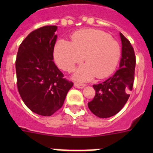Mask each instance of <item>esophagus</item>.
Listing matches in <instances>:
<instances>
[{"mask_svg": "<svg viewBox=\"0 0 153 153\" xmlns=\"http://www.w3.org/2000/svg\"><path fill=\"white\" fill-rule=\"evenodd\" d=\"M85 86H86V85L82 84V83H74V86H75V87H76V88H79V89L84 88Z\"/></svg>", "mask_w": 153, "mask_h": 153, "instance_id": "esophagus-1", "label": "esophagus"}]
</instances>
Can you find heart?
<instances>
[{"instance_id":"obj_1","label":"heart","mask_w":153,"mask_h":153,"mask_svg":"<svg viewBox=\"0 0 153 153\" xmlns=\"http://www.w3.org/2000/svg\"><path fill=\"white\" fill-rule=\"evenodd\" d=\"M121 55L119 44L106 33L97 30H83L73 36V42L58 40L53 56L57 66L71 72L76 65L85 60L87 63L77 69L74 79L87 81L97 75L106 77L113 73Z\"/></svg>"}]
</instances>
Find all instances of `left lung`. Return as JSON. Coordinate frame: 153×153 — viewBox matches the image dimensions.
I'll list each match as a JSON object with an SVG mask.
<instances>
[{"instance_id":"8db88e82","label":"left lung","mask_w":153,"mask_h":153,"mask_svg":"<svg viewBox=\"0 0 153 153\" xmlns=\"http://www.w3.org/2000/svg\"><path fill=\"white\" fill-rule=\"evenodd\" d=\"M120 36L122 41L120 68L102 83L93 85L95 97L88 102L90 111L100 118L111 117L119 113L126 103L133 87L136 67L134 50L122 33Z\"/></svg>"}]
</instances>
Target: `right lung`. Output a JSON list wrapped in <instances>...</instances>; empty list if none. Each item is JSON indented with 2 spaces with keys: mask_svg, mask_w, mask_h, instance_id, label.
<instances>
[{
  "mask_svg": "<svg viewBox=\"0 0 153 153\" xmlns=\"http://www.w3.org/2000/svg\"><path fill=\"white\" fill-rule=\"evenodd\" d=\"M57 27L32 31L21 44L16 59L17 84L22 100L31 111L50 117L63 105L74 85L63 78L53 62Z\"/></svg>",
  "mask_w": 153,
  "mask_h": 153,
  "instance_id": "add662e5",
  "label": "right lung"
}]
</instances>
